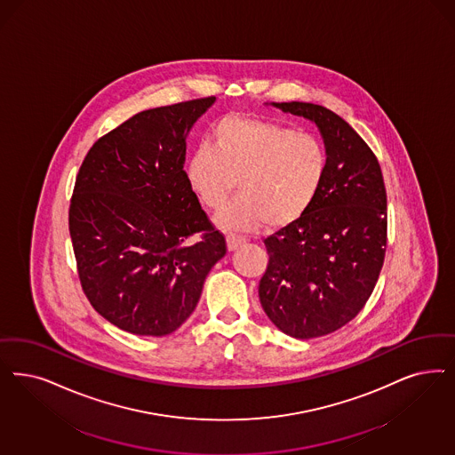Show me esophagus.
Returning a JSON list of instances; mask_svg holds the SVG:
<instances>
[{
	"mask_svg": "<svg viewBox=\"0 0 455 455\" xmlns=\"http://www.w3.org/2000/svg\"><path fill=\"white\" fill-rule=\"evenodd\" d=\"M242 243H245L243 236L235 235V234H228L227 235V247H228V251H236Z\"/></svg>",
	"mask_w": 455,
	"mask_h": 455,
	"instance_id": "34e87169",
	"label": "esophagus"
}]
</instances>
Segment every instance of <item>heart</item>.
Listing matches in <instances>:
<instances>
[{
	"label": "heart",
	"instance_id": "1",
	"mask_svg": "<svg viewBox=\"0 0 455 455\" xmlns=\"http://www.w3.org/2000/svg\"><path fill=\"white\" fill-rule=\"evenodd\" d=\"M185 164L189 189L206 210H220L234 189L240 198L217 223L228 230H279L294 225L323 188L328 156L311 134L251 116H225Z\"/></svg>",
	"mask_w": 455,
	"mask_h": 455
}]
</instances>
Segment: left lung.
<instances>
[{"mask_svg":"<svg viewBox=\"0 0 455 455\" xmlns=\"http://www.w3.org/2000/svg\"><path fill=\"white\" fill-rule=\"evenodd\" d=\"M272 106L317 125L328 156L311 210L264 240L259 283L268 319L311 339L343 328L371 296L387 251V189L373 151L343 117L309 102Z\"/></svg>","mask_w":455,"mask_h":455,"instance_id":"left-lung-1","label":"left lung"}]
</instances>
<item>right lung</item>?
Listing matches in <instances>:
<instances>
[{
	"mask_svg": "<svg viewBox=\"0 0 455 455\" xmlns=\"http://www.w3.org/2000/svg\"><path fill=\"white\" fill-rule=\"evenodd\" d=\"M215 100L142 110L95 142L80 166L68 210L80 283L119 330H178L227 253L183 170L189 129Z\"/></svg>",
	"mask_w": 455,
	"mask_h": 455,
	"instance_id": "1",
	"label": "right lung"
}]
</instances>
